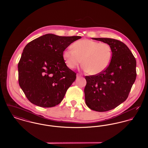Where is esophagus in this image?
I'll return each mask as SVG.
<instances>
[{"instance_id":"obj_1","label":"esophagus","mask_w":148,"mask_h":148,"mask_svg":"<svg viewBox=\"0 0 148 148\" xmlns=\"http://www.w3.org/2000/svg\"><path fill=\"white\" fill-rule=\"evenodd\" d=\"M80 77V75H79V74H77V78H79V77Z\"/></svg>"}]
</instances>
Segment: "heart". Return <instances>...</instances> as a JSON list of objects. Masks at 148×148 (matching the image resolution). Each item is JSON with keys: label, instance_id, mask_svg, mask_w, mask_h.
<instances>
[{"label": "heart", "instance_id": "obj_1", "mask_svg": "<svg viewBox=\"0 0 148 148\" xmlns=\"http://www.w3.org/2000/svg\"><path fill=\"white\" fill-rule=\"evenodd\" d=\"M72 47L73 49H66L63 55L65 63L70 69L75 68L82 62L84 71L97 75L106 69L110 63L112 50L107 43L83 39L74 42Z\"/></svg>", "mask_w": 148, "mask_h": 148}]
</instances>
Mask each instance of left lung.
<instances>
[{
	"label": "left lung",
	"instance_id": "8db88e82",
	"mask_svg": "<svg viewBox=\"0 0 148 148\" xmlns=\"http://www.w3.org/2000/svg\"><path fill=\"white\" fill-rule=\"evenodd\" d=\"M108 44L112 58L103 72L86 76L85 103L90 109L99 112L110 110L126 100L136 77V60L127 45L112 38H92Z\"/></svg>",
	"mask_w": 148,
	"mask_h": 148
}]
</instances>
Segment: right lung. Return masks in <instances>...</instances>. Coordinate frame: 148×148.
<instances>
[{
  "label": "right lung",
  "mask_w": 148,
  "mask_h": 148,
  "mask_svg": "<svg viewBox=\"0 0 148 148\" xmlns=\"http://www.w3.org/2000/svg\"><path fill=\"white\" fill-rule=\"evenodd\" d=\"M81 38L47 34L25 47L18 66L19 84L32 103L50 108L62 101L76 79L65 63L64 50Z\"/></svg>",
  "instance_id": "right-lung-1"
}]
</instances>
